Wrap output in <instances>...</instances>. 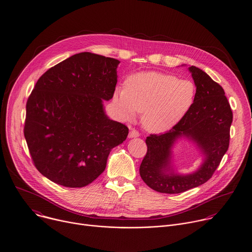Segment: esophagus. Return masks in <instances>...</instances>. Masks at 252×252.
Returning a JSON list of instances; mask_svg holds the SVG:
<instances>
[{
    "instance_id": "esophagus-1",
    "label": "esophagus",
    "mask_w": 252,
    "mask_h": 252,
    "mask_svg": "<svg viewBox=\"0 0 252 252\" xmlns=\"http://www.w3.org/2000/svg\"><path fill=\"white\" fill-rule=\"evenodd\" d=\"M139 136H140V134H139V132H138L136 129H134V128H131L130 132L128 134V137H129V138H136V137H139Z\"/></svg>"
}]
</instances>
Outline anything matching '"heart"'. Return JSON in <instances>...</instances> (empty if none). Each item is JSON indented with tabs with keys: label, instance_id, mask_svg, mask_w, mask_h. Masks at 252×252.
Returning <instances> with one entry per match:
<instances>
[{
	"label": "heart",
	"instance_id": "1",
	"mask_svg": "<svg viewBox=\"0 0 252 252\" xmlns=\"http://www.w3.org/2000/svg\"><path fill=\"white\" fill-rule=\"evenodd\" d=\"M196 93V85L189 79L147 71L129 76L126 87H117L112 103L124 120H132L137 112H142L143 126L150 132L162 133L187 116Z\"/></svg>",
	"mask_w": 252,
	"mask_h": 252
}]
</instances>
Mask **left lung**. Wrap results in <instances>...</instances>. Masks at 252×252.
I'll return each mask as SVG.
<instances>
[{
  "instance_id": "left-lung-1",
  "label": "left lung",
  "mask_w": 252,
  "mask_h": 252,
  "mask_svg": "<svg viewBox=\"0 0 252 252\" xmlns=\"http://www.w3.org/2000/svg\"><path fill=\"white\" fill-rule=\"evenodd\" d=\"M197 88L191 109L177 126L165 133L150 134L146 139L148 152L140 165V175L158 192H185L207 182L221 163L229 146L232 111L222 87L202 69L189 67ZM185 136L204 156L201 166L191 175L183 176L172 167V148Z\"/></svg>"
}]
</instances>
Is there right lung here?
Wrapping results in <instances>:
<instances>
[{"mask_svg":"<svg viewBox=\"0 0 252 252\" xmlns=\"http://www.w3.org/2000/svg\"><path fill=\"white\" fill-rule=\"evenodd\" d=\"M118 60L82 52L40 77L27 103L24 133L36 168L66 188H83L105 169L126 126L104 112L117 84Z\"/></svg>","mask_w":252,"mask_h":252,"instance_id":"obj_1","label":"right lung"}]
</instances>
